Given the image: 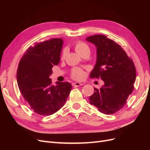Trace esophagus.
Wrapping results in <instances>:
<instances>
[{"label": "esophagus", "mask_w": 150, "mask_h": 150, "mask_svg": "<svg viewBox=\"0 0 150 150\" xmlns=\"http://www.w3.org/2000/svg\"><path fill=\"white\" fill-rule=\"evenodd\" d=\"M83 85L82 83H72V86H74V87H79V86H81Z\"/></svg>", "instance_id": "1"}]
</instances>
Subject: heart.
I'll return each mask as SVG.
<instances>
[{
  "label": "heart",
  "mask_w": 150,
  "mask_h": 150,
  "mask_svg": "<svg viewBox=\"0 0 150 150\" xmlns=\"http://www.w3.org/2000/svg\"><path fill=\"white\" fill-rule=\"evenodd\" d=\"M74 48L76 51L78 52L80 55H82L85 52H89L90 50L89 47L88 46L87 44H86L84 42L82 41H78L77 42L74 46ZM67 55V50L66 49H64L61 52V59H64ZM84 72L82 69H81L80 68L75 67L74 69H72L71 71V76L73 79L80 80L82 79L84 77Z\"/></svg>",
  "instance_id": "1"
}]
</instances>
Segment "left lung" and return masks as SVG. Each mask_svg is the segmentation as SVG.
Wrapping results in <instances>:
<instances>
[{
  "instance_id": "left-lung-1",
  "label": "left lung",
  "mask_w": 150,
  "mask_h": 150,
  "mask_svg": "<svg viewBox=\"0 0 150 150\" xmlns=\"http://www.w3.org/2000/svg\"><path fill=\"white\" fill-rule=\"evenodd\" d=\"M86 40L97 47V61L91 78H101L100 89L94 88L89 103L105 115H112L125 106L132 93L136 79L133 60L119 44L104 35H94Z\"/></svg>"
}]
</instances>
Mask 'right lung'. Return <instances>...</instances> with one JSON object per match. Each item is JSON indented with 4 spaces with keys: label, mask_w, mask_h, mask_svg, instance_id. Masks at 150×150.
<instances>
[{
    "label": "right lung",
    "mask_w": 150,
    "mask_h": 150,
    "mask_svg": "<svg viewBox=\"0 0 150 150\" xmlns=\"http://www.w3.org/2000/svg\"><path fill=\"white\" fill-rule=\"evenodd\" d=\"M63 40L54 38L29 47L22 57L17 71L19 89L30 108L37 114L49 116L64 105L72 86L49 78L52 68L60 61Z\"/></svg>",
    "instance_id": "add662e5"
}]
</instances>
